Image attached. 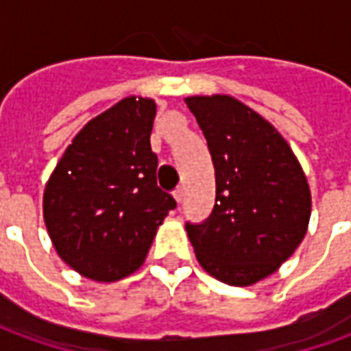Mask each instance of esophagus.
<instances>
[{
    "label": "esophagus",
    "instance_id": "obj_1",
    "mask_svg": "<svg viewBox=\"0 0 351 351\" xmlns=\"http://www.w3.org/2000/svg\"><path fill=\"white\" fill-rule=\"evenodd\" d=\"M175 199H176V203H182V199H184V188H176L175 190Z\"/></svg>",
    "mask_w": 351,
    "mask_h": 351
}]
</instances>
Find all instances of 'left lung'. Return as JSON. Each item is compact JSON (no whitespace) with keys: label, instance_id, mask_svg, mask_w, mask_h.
I'll use <instances>...</instances> for the list:
<instances>
[{"label":"left lung","instance_id":"8db88e82","mask_svg":"<svg viewBox=\"0 0 351 351\" xmlns=\"http://www.w3.org/2000/svg\"><path fill=\"white\" fill-rule=\"evenodd\" d=\"M206 138L216 175V205L186 223L199 265L229 286H252L301 244L310 188L301 163L274 125L231 95L186 97Z\"/></svg>","mask_w":351,"mask_h":351}]
</instances>
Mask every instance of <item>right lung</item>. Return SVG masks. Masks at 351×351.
Returning <instances> with one entry per match:
<instances>
[{"mask_svg":"<svg viewBox=\"0 0 351 351\" xmlns=\"http://www.w3.org/2000/svg\"><path fill=\"white\" fill-rule=\"evenodd\" d=\"M154 116V99L123 97L77 133L47 182L50 241L86 278L114 282L137 271L176 206L156 182Z\"/></svg>","mask_w":351,"mask_h":351,"instance_id":"right-lung-1","label":"right lung"}]
</instances>
